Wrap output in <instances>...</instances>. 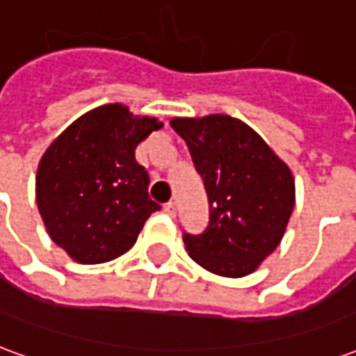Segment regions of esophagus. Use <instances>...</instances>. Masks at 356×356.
Listing matches in <instances>:
<instances>
[{
	"mask_svg": "<svg viewBox=\"0 0 356 356\" xmlns=\"http://www.w3.org/2000/svg\"><path fill=\"white\" fill-rule=\"evenodd\" d=\"M163 211L170 217H175V213H177V204H175V202H168V204L163 206Z\"/></svg>",
	"mask_w": 356,
	"mask_h": 356,
	"instance_id": "34e87169",
	"label": "esophagus"
}]
</instances>
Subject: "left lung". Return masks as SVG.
I'll return each instance as SVG.
<instances>
[{"label":"left lung","instance_id":"obj_1","mask_svg":"<svg viewBox=\"0 0 356 356\" xmlns=\"http://www.w3.org/2000/svg\"><path fill=\"white\" fill-rule=\"evenodd\" d=\"M209 204L208 227L183 232L188 255L221 276H246L280 244L296 188L288 165L236 118H175Z\"/></svg>","mask_w":356,"mask_h":356}]
</instances>
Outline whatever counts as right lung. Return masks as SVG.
Masks as SVG:
<instances>
[{"label":"right lung","instance_id":"1","mask_svg":"<svg viewBox=\"0 0 356 356\" xmlns=\"http://www.w3.org/2000/svg\"><path fill=\"white\" fill-rule=\"evenodd\" d=\"M162 124L104 104L78 118L53 140L35 177L38 209L51 240L72 259H116L137 242L160 208L148 196L147 170L135 148Z\"/></svg>","mask_w":356,"mask_h":356}]
</instances>
